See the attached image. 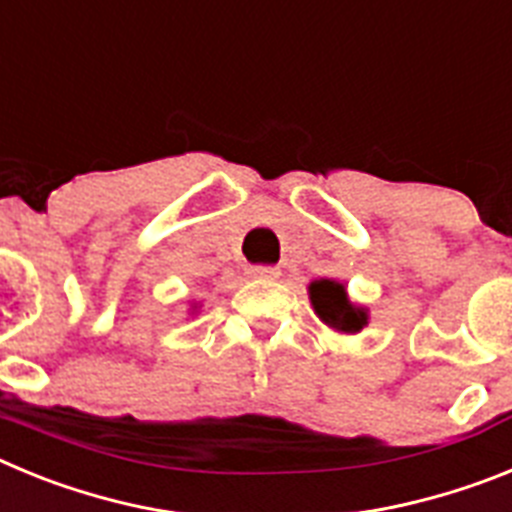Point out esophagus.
Returning <instances> with one entry per match:
<instances>
[{"mask_svg":"<svg viewBox=\"0 0 512 512\" xmlns=\"http://www.w3.org/2000/svg\"><path fill=\"white\" fill-rule=\"evenodd\" d=\"M248 274H251L253 279H277L279 277V269H277V266L256 264V266H248Z\"/></svg>","mask_w":512,"mask_h":512,"instance_id":"34e87169","label":"esophagus"}]
</instances>
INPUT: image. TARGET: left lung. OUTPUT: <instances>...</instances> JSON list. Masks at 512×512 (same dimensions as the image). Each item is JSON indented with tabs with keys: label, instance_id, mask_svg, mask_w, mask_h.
I'll use <instances>...</instances> for the list:
<instances>
[{
	"label": "left lung",
	"instance_id": "left-lung-1",
	"mask_svg": "<svg viewBox=\"0 0 512 512\" xmlns=\"http://www.w3.org/2000/svg\"><path fill=\"white\" fill-rule=\"evenodd\" d=\"M307 292H310L312 310L328 328L338 330V333H359L369 323L366 307H359L348 300L346 287L341 282L315 279V282H310Z\"/></svg>",
	"mask_w": 512,
	"mask_h": 512
}]
</instances>
